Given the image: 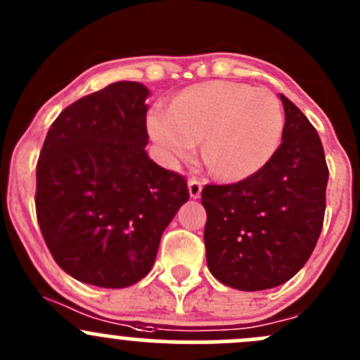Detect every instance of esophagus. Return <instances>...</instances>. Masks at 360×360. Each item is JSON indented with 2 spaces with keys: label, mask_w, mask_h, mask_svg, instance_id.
<instances>
[{
  "label": "esophagus",
  "mask_w": 360,
  "mask_h": 360,
  "mask_svg": "<svg viewBox=\"0 0 360 360\" xmlns=\"http://www.w3.org/2000/svg\"><path fill=\"white\" fill-rule=\"evenodd\" d=\"M188 190H190L191 198H198L202 193V181L198 177H190L188 179Z\"/></svg>",
  "instance_id": "34e87169"
}]
</instances>
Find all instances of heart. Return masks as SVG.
Here are the masks:
<instances>
[{
    "mask_svg": "<svg viewBox=\"0 0 360 360\" xmlns=\"http://www.w3.org/2000/svg\"><path fill=\"white\" fill-rule=\"evenodd\" d=\"M148 130L169 163L193 157L203 139V160L216 176L244 179L275 155L284 112L270 90L210 82L184 90L170 110L151 111Z\"/></svg>",
    "mask_w": 360,
    "mask_h": 360,
    "instance_id": "b5f03b06",
    "label": "heart"
}]
</instances>
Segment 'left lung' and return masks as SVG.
Here are the masks:
<instances>
[{
	"label": "left lung",
	"instance_id": "obj_1",
	"mask_svg": "<svg viewBox=\"0 0 360 360\" xmlns=\"http://www.w3.org/2000/svg\"><path fill=\"white\" fill-rule=\"evenodd\" d=\"M282 143L270 162L231 184H205L207 266L223 284L263 291L292 278L314 252L329 169L315 127L285 96Z\"/></svg>",
	"mask_w": 360,
	"mask_h": 360
}]
</instances>
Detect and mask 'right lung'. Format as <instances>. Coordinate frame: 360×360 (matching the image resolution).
I'll return each mask as SVG.
<instances>
[{
  "label": "right lung",
  "mask_w": 360,
  "mask_h": 360,
  "mask_svg": "<svg viewBox=\"0 0 360 360\" xmlns=\"http://www.w3.org/2000/svg\"><path fill=\"white\" fill-rule=\"evenodd\" d=\"M148 89L116 82L60 112L36 163V217L76 281L122 289L146 277L160 238L188 202L184 176L148 157Z\"/></svg>",
  "instance_id": "obj_1"
}]
</instances>
